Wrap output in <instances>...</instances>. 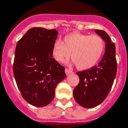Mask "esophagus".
<instances>
[{
  "label": "esophagus",
  "mask_w": 128,
  "mask_h": 128,
  "mask_svg": "<svg viewBox=\"0 0 128 128\" xmlns=\"http://www.w3.org/2000/svg\"><path fill=\"white\" fill-rule=\"evenodd\" d=\"M65 72H66V74L67 75H68V74H70L72 73V70H70V69L66 68L65 69Z\"/></svg>",
  "instance_id": "1"
}]
</instances>
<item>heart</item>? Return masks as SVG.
Here are the masks:
<instances>
[{
	"instance_id": "b5f03b06",
	"label": "heart",
	"mask_w": 128,
	"mask_h": 128,
	"mask_svg": "<svg viewBox=\"0 0 128 128\" xmlns=\"http://www.w3.org/2000/svg\"><path fill=\"white\" fill-rule=\"evenodd\" d=\"M105 43L96 34L72 33L66 36L63 42L56 40L52 47V55L60 63L70 57L77 68L86 70L94 66L104 53Z\"/></svg>"
}]
</instances>
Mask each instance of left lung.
I'll list each match as a JSON object with an SVG mask.
<instances>
[{"instance_id": "1", "label": "left lung", "mask_w": 128, "mask_h": 128, "mask_svg": "<svg viewBox=\"0 0 128 128\" xmlns=\"http://www.w3.org/2000/svg\"><path fill=\"white\" fill-rule=\"evenodd\" d=\"M96 32L106 42L105 52L98 65L90 69L76 72L79 83L73 90L74 100L84 108H94L107 97L117 74L115 45L104 30Z\"/></svg>"}]
</instances>
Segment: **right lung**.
<instances>
[{
    "label": "right lung",
    "mask_w": 128,
    "mask_h": 128,
    "mask_svg": "<svg viewBox=\"0 0 128 128\" xmlns=\"http://www.w3.org/2000/svg\"><path fill=\"white\" fill-rule=\"evenodd\" d=\"M58 31L35 27L16 45L14 74L21 94L29 104L45 106L55 96L58 84L66 75L65 68L53 58L52 47Z\"/></svg>",
    "instance_id": "right-lung-1"
}]
</instances>
